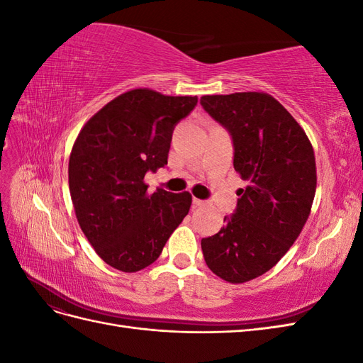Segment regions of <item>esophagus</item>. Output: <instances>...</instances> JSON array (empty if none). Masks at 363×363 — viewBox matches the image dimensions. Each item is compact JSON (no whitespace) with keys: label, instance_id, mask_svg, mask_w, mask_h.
Returning <instances> with one entry per match:
<instances>
[{"label":"esophagus","instance_id":"esophagus-1","mask_svg":"<svg viewBox=\"0 0 363 363\" xmlns=\"http://www.w3.org/2000/svg\"><path fill=\"white\" fill-rule=\"evenodd\" d=\"M204 204H206V203H204L203 200H199V199H194V200H192V206H194V207H201V206H204Z\"/></svg>","mask_w":363,"mask_h":363}]
</instances>
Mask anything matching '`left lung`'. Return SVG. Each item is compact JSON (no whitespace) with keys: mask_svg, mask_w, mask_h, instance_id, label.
<instances>
[{"mask_svg":"<svg viewBox=\"0 0 363 363\" xmlns=\"http://www.w3.org/2000/svg\"><path fill=\"white\" fill-rule=\"evenodd\" d=\"M204 111L233 142V167L245 189L224 227L201 239L207 267L230 283L269 271L309 218L316 189L313 148L276 98L260 92L204 95Z\"/></svg>","mask_w":363,"mask_h":363,"instance_id":"8db88e82","label":"left lung"}]
</instances>
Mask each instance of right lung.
I'll use <instances>...</instances> for the list:
<instances>
[{"instance_id": "right-lung-1", "label": "right lung", "mask_w": 363, "mask_h": 363, "mask_svg": "<svg viewBox=\"0 0 363 363\" xmlns=\"http://www.w3.org/2000/svg\"><path fill=\"white\" fill-rule=\"evenodd\" d=\"M199 103L133 89L107 103L71 151L69 192L84 236L107 265L136 272L156 262L188 215L189 192L148 194L147 172L168 163L172 131Z\"/></svg>"}]
</instances>
